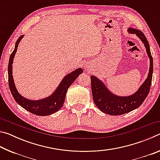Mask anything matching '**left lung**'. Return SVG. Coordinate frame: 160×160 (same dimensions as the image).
<instances>
[{
	"label": "left lung",
	"mask_w": 160,
	"mask_h": 160,
	"mask_svg": "<svg viewBox=\"0 0 160 160\" xmlns=\"http://www.w3.org/2000/svg\"><path fill=\"white\" fill-rule=\"evenodd\" d=\"M128 32L135 34L141 40L150 58V68L148 78L134 94L129 96H118L112 93L106 85L98 78L92 75L91 87L94 104L98 109L107 114L117 116L124 114L137 109L142 104L150 92L153 72V59L151 55L150 45L144 34L137 29L130 28Z\"/></svg>",
	"instance_id": "1"
}]
</instances>
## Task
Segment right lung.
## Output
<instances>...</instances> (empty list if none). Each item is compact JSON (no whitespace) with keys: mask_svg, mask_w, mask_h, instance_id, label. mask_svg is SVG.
<instances>
[{"mask_svg":"<svg viewBox=\"0 0 160 160\" xmlns=\"http://www.w3.org/2000/svg\"><path fill=\"white\" fill-rule=\"evenodd\" d=\"M24 36L25 35H21L18 38L15 43L14 51L10 56L8 69V83L10 92L18 104L28 112L35 115L41 116L51 115L58 112L63 107L68 89L77 79V78L82 73L83 70L82 68H78L70 73L66 75L61 80L53 93L46 98L39 100H31L22 97L18 92L17 88H15L12 77V63L15 55L17 52L19 43L20 42Z\"/></svg>","mask_w":160,"mask_h":160,"instance_id":"obj_1","label":"right lung"}]
</instances>
